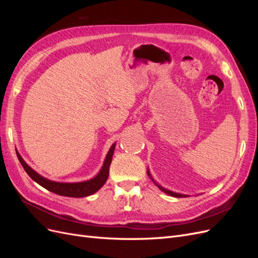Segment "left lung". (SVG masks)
Listing matches in <instances>:
<instances>
[{"label":"left lung","mask_w":258,"mask_h":258,"mask_svg":"<svg viewBox=\"0 0 258 258\" xmlns=\"http://www.w3.org/2000/svg\"><path fill=\"white\" fill-rule=\"evenodd\" d=\"M147 175L150 176V178L152 179V181L154 182V184L158 187V188L161 190V191H163V192H166L167 195H170V196H173V197H177V198H182V197H188L187 196V195H183V194H178V192H174V191H172V190H169V189H167V188H165V187H162L161 185H159L157 182L155 181L154 179V177L152 176V174H151V172H150V170L147 169Z\"/></svg>","instance_id":"8db88e82"}]
</instances>
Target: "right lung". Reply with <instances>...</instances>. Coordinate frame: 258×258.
<instances>
[{
    "mask_svg": "<svg viewBox=\"0 0 258 258\" xmlns=\"http://www.w3.org/2000/svg\"><path fill=\"white\" fill-rule=\"evenodd\" d=\"M115 145H116V143H114L111 146L110 150H108V152L105 156L103 166L101 167L98 174L95 177L87 179V181L77 182V183L56 182V181H51V179L46 178V177L42 176L41 174H38L36 171H34L32 168H31L28 163L22 159L18 151H16V153H17L18 159L21 163V166L23 167V169H25L28 175L32 178L34 182L40 184L42 187H44V188H46L51 192L60 195V196L82 198V197L90 196V195L97 192L107 181L108 173H110L108 171H110V166H111L113 154L115 151Z\"/></svg>",
    "mask_w": 258,
    "mask_h": 258,
    "instance_id": "right-lung-1",
    "label": "right lung"
}]
</instances>
